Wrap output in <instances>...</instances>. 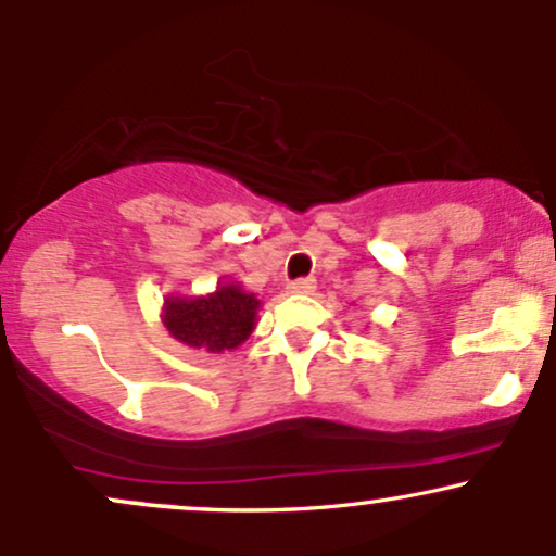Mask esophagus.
Segmentation results:
<instances>
[{
	"label": "esophagus",
	"instance_id": "esophagus-1",
	"mask_svg": "<svg viewBox=\"0 0 556 556\" xmlns=\"http://www.w3.org/2000/svg\"><path fill=\"white\" fill-rule=\"evenodd\" d=\"M287 290H290L292 295H311V292L316 290V279H311V277L295 279V282L287 285Z\"/></svg>",
	"mask_w": 556,
	"mask_h": 556
}]
</instances>
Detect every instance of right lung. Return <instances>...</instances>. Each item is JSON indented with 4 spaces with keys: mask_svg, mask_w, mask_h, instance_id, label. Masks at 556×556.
I'll use <instances>...</instances> for the list:
<instances>
[{
    "mask_svg": "<svg viewBox=\"0 0 556 556\" xmlns=\"http://www.w3.org/2000/svg\"><path fill=\"white\" fill-rule=\"evenodd\" d=\"M261 300L242 285L219 282L212 295L167 298L164 300V327L175 340L206 353H225L240 348L256 329Z\"/></svg>",
    "mask_w": 556,
    "mask_h": 556,
    "instance_id": "right-lung-1",
    "label": "right lung"
}]
</instances>
